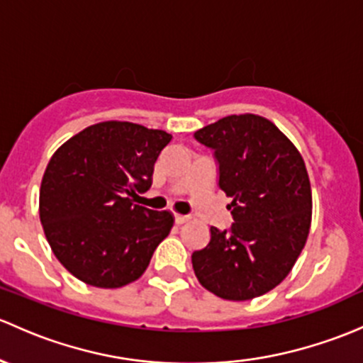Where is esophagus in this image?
Instances as JSON below:
<instances>
[{"label":"esophagus","mask_w":363,"mask_h":363,"mask_svg":"<svg viewBox=\"0 0 363 363\" xmlns=\"http://www.w3.org/2000/svg\"><path fill=\"white\" fill-rule=\"evenodd\" d=\"M174 219H175V224H184L186 220L189 219L188 216H182V213H174Z\"/></svg>","instance_id":"34e87169"}]
</instances>
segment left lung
<instances>
[{
    "mask_svg": "<svg viewBox=\"0 0 363 363\" xmlns=\"http://www.w3.org/2000/svg\"><path fill=\"white\" fill-rule=\"evenodd\" d=\"M194 139L213 150L235 220L230 230L211 228L208 245L191 255L194 274L217 297L254 299L281 284L310 235L306 165L289 137L257 114L220 118Z\"/></svg>",
    "mask_w": 363,
    "mask_h": 363,
    "instance_id": "left-lung-1",
    "label": "left lung"
}]
</instances>
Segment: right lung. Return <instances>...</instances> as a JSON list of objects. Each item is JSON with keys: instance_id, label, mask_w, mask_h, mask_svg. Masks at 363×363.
<instances>
[{"instance_id": "add662e5", "label": "right lung", "mask_w": 363, "mask_h": 363, "mask_svg": "<svg viewBox=\"0 0 363 363\" xmlns=\"http://www.w3.org/2000/svg\"><path fill=\"white\" fill-rule=\"evenodd\" d=\"M170 133L130 121H102L62 144L40 188V219L60 264L91 287L118 289L143 277L169 236V211L133 205L151 188Z\"/></svg>"}]
</instances>
